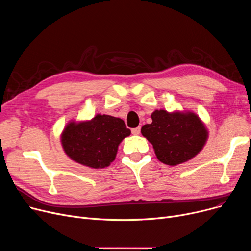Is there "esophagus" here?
Returning a JSON list of instances; mask_svg holds the SVG:
<instances>
[{
    "label": "esophagus",
    "instance_id": "esophagus-1",
    "mask_svg": "<svg viewBox=\"0 0 251 251\" xmlns=\"http://www.w3.org/2000/svg\"><path fill=\"white\" fill-rule=\"evenodd\" d=\"M131 132H132L133 135H138L140 133V127H136L134 129L131 130Z\"/></svg>",
    "mask_w": 251,
    "mask_h": 251
}]
</instances>
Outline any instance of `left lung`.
<instances>
[{
	"mask_svg": "<svg viewBox=\"0 0 251 251\" xmlns=\"http://www.w3.org/2000/svg\"><path fill=\"white\" fill-rule=\"evenodd\" d=\"M152 122L143 125L141 134L153 147L160 162L177 166L199 154L208 137V131L201 118L190 111L155 110Z\"/></svg>",
	"mask_w": 251,
	"mask_h": 251,
	"instance_id": "1",
	"label": "left lung"
}]
</instances>
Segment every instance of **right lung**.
Wrapping results in <instances>:
<instances>
[{"instance_id":"add662e5","label":"right lung","mask_w":251,"mask_h":251,"mask_svg":"<svg viewBox=\"0 0 251 251\" xmlns=\"http://www.w3.org/2000/svg\"><path fill=\"white\" fill-rule=\"evenodd\" d=\"M130 133L122 119L98 114L91 120L70 121L61 134V143L74 162L102 169L116 159L119 144Z\"/></svg>"}]
</instances>
